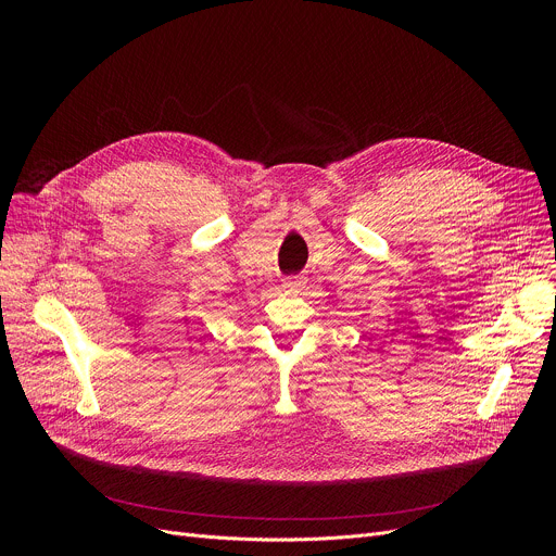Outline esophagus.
Returning <instances> with one entry per match:
<instances>
[{"label": "esophagus", "instance_id": "1", "mask_svg": "<svg viewBox=\"0 0 556 556\" xmlns=\"http://www.w3.org/2000/svg\"><path fill=\"white\" fill-rule=\"evenodd\" d=\"M296 286H299V281L296 279H288L286 283H283V288L288 290V292H292V290H296Z\"/></svg>", "mask_w": 556, "mask_h": 556}]
</instances>
